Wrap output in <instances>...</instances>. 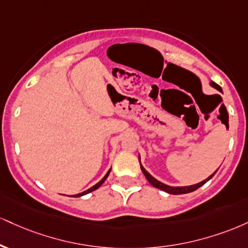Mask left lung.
Returning <instances> with one entry per match:
<instances>
[{
  "mask_svg": "<svg viewBox=\"0 0 248 248\" xmlns=\"http://www.w3.org/2000/svg\"><path fill=\"white\" fill-rule=\"evenodd\" d=\"M210 85L214 86L215 89H217V90L222 92V89H220V86H219L218 84H216V83L211 82ZM140 165H141V163H140ZM141 170H142L143 174H144L145 178H147V180H148L149 183H150L151 185H153L154 187H156V188H158V189H162V190H164V192H166V193H169V194H174V195H178V194H186V193L194 192V190H196L198 188H200V187H201L202 185H204L205 183H207V181H209L210 179L214 177V174H215V173H214V174H211L210 177L205 179V180L201 181V183H199V184H196V185H192V186H186V187H172V186H168V185L160 183V181H158L157 179H155V178L153 177V175L150 174V173L145 171V169L143 168L142 165H141Z\"/></svg>",
  "mask_w": 248,
  "mask_h": 248,
  "instance_id": "obj_1",
  "label": "left lung"
}]
</instances>
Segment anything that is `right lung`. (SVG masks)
I'll return each mask as SVG.
<instances>
[{"label":"right lung","instance_id":"obj_1","mask_svg":"<svg viewBox=\"0 0 248 248\" xmlns=\"http://www.w3.org/2000/svg\"><path fill=\"white\" fill-rule=\"evenodd\" d=\"M109 172H111V170H109V171L106 173V175H105V177H104L103 179H101V180L99 181V183H98V184H95V185H94V186H92V187H91V188H89L88 190H85V192H83V193H79V194H76V195H73V196H75V198H78V196L85 195V194H89V193H90V192H93V190H95V189H97V188H99V187L101 186V185H103V183H104V181H105V180H106V178H107V177H108Z\"/></svg>","mask_w":248,"mask_h":248}]
</instances>
